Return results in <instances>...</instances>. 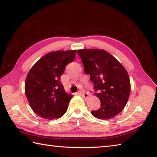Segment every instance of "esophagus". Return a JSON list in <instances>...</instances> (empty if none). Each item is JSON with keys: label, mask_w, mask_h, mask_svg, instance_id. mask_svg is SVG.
I'll list each match as a JSON object with an SVG mask.
<instances>
[{"label": "esophagus", "mask_w": 157, "mask_h": 157, "mask_svg": "<svg viewBox=\"0 0 157 157\" xmlns=\"http://www.w3.org/2000/svg\"><path fill=\"white\" fill-rule=\"evenodd\" d=\"M79 94L82 95V97H83L84 98H85V99H87V98H89V94H87V93L84 92V91H82V92H79Z\"/></svg>", "instance_id": "esophagus-1"}]
</instances>
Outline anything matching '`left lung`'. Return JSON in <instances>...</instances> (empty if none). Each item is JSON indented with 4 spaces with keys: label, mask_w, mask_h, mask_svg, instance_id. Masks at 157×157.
Masks as SVG:
<instances>
[{
    "label": "left lung",
    "mask_w": 157,
    "mask_h": 157,
    "mask_svg": "<svg viewBox=\"0 0 157 157\" xmlns=\"http://www.w3.org/2000/svg\"><path fill=\"white\" fill-rule=\"evenodd\" d=\"M78 53L101 102V107L91 114L102 120L113 118L123 111L129 97L131 85L126 69L104 50L81 49Z\"/></svg>",
    "instance_id": "obj_1"
}]
</instances>
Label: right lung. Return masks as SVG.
<instances>
[{"label": "right lung", "instance_id": "add662e5", "mask_svg": "<svg viewBox=\"0 0 157 157\" xmlns=\"http://www.w3.org/2000/svg\"><path fill=\"white\" fill-rule=\"evenodd\" d=\"M76 50L47 53L30 68L25 82V92L33 111L44 119L59 118L67 111L73 95L65 91L60 76L75 57Z\"/></svg>", "mask_w": 157, "mask_h": 157}]
</instances>
